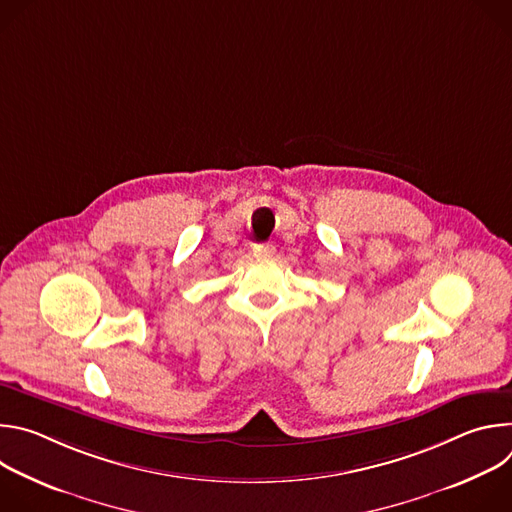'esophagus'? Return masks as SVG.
<instances>
[{
    "label": "esophagus",
    "instance_id": "obj_1",
    "mask_svg": "<svg viewBox=\"0 0 512 512\" xmlns=\"http://www.w3.org/2000/svg\"><path fill=\"white\" fill-rule=\"evenodd\" d=\"M273 253H275V247L269 245V243H265V245H255V247H253V255H255L257 259L273 257Z\"/></svg>",
    "mask_w": 512,
    "mask_h": 512
}]
</instances>
